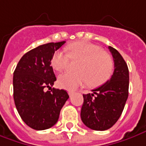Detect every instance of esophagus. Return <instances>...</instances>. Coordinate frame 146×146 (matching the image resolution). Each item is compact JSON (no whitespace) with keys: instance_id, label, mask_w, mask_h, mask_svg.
<instances>
[{"instance_id":"esophagus-1","label":"esophagus","mask_w":146,"mask_h":146,"mask_svg":"<svg viewBox=\"0 0 146 146\" xmlns=\"http://www.w3.org/2000/svg\"><path fill=\"white\" fill-rule=\"evenodd\" d=\"M68 94H69V97H72L73 94V92H72V91H69V92H68Z\"/></svg>"}]
</instances>
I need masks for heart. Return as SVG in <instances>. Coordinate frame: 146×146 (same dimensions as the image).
<instances>
[{"mask_svg": "<svg viewBox=\"0 0 146 146\" xmlns=\"http://www.w3.org/2000/svg\"><path fill=\"white\" fill-rule=\"evenodd\" d=\"M68 54L56 50L51 59V65L56 71L66 68L70 58H78L77 73H65L58 77V85L68 90H75L89 81L91 86H98L106 82L113 71V61L108 53L97 44L88 41H76L67 46Z\"/></svg>", "mask_w": 146, "mask_h": 146, "instance_id": "1", "label": "heart"}]
</instances>
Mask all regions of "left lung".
<instances>
[{"label":"left lung","mask_w":146,"mask_h":146,"mask_svg":"<svg viewBox=\"0 0 146 146\" xmlns=\"http://www.w3.org/2000/svg\"><path fill=\"white\" fill-rule=\"evenodd\" d=\"M114 61V71L104 85L83 94L81 121L87 127L103 131L111 128L122 113L129 95V69L121 55L109 46Z\"/></svg>","instance_id":"obj_1"}]
</instances>
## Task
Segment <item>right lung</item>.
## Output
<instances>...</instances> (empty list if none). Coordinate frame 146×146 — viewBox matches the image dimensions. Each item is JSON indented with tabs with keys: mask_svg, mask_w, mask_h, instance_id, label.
<instances>
[{
	"mask_svg": "<svg viewBox=\"0 0 146 146\" xmlns=\"http://www.w3.org/2000/svg\"><path fill=\"white\" fill-rule=\"evenodd\" d=\"M65 41L40 45L24 55L13 73V99L19 115L28 126L44 130L58 121L61 108L69 96L52 86L56 78L51 59ZM51 89L45 91V88Z\"/></svg>",
	"mask_w": 146,
	"mask_h": 146,
	"instance_id": "obj_1",
	"label": "right lung"
}]
</instances>
